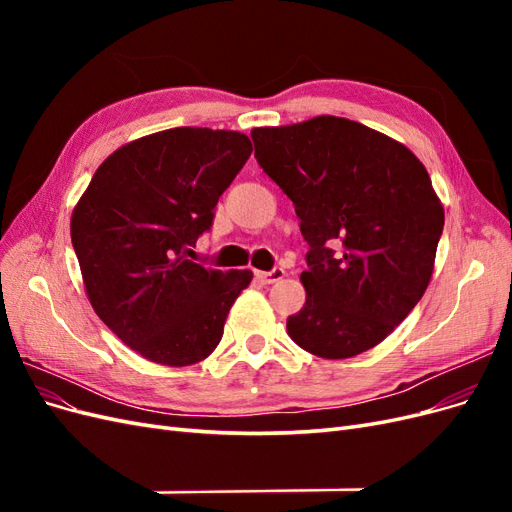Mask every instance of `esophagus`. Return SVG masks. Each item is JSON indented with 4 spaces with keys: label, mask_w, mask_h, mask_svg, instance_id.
Wrapping results in <instances>:
<instances>
[{
    "label": "esophagus",
    "mask_w": 512,
    "mask_h": 512,
    "mask_svg": "<svg viewBox=\"0 0 512 512\" xmlns=\"http://www.w3.org/2000/svg\"><path fill=\"white\" fill-rule=\"evenodd\" d=\"M284 275H286V271H284L282 267H275V269H271V271H256V277H258V280H260L262 284H275V282H280V280H284Z\"/></svg>",
    "instance_id": "34e87169"
}]
</instances>
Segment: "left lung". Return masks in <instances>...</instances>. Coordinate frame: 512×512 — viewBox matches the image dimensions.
<instances>
[{"mask_svg":"<svg viewBox=\"0 0 512 512\" xmlns=\"http://www.w3.org/2000/svg\"><path fill=\"white\" fill-rule=\"evenodd\" d=\"M254 158L292 200L309 245L294 344L350 359L391 335L425 294L444 209L425 166L386 134L322 115L252 130Z\"/></svg>","mask_w":512,"mask_h":512,"instance_id":"8db88e82","label":"left lung"}]
</instances>
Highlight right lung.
<instances>
[{
  "label": "right lung",
  "instance_id": "1",
  "mask_svg": "<svg viewBox=\"0 0 512 512\" xmlns=\"http://www.w3.org/2000/svg\"><path fill=\"white\" fill-rule=\"evenodd\" d=\"M252 141L241 132L173 128L119 147L96 170L70 235L91 307L147 361L185 367L218 348L252 271H218L188 252L213 224Z\"/></svg>",
  "mask_w": 512,
  "mask_h": 512
}]
</instances>
